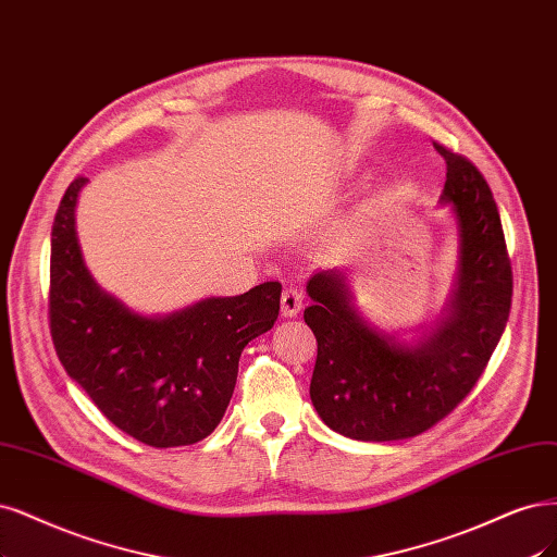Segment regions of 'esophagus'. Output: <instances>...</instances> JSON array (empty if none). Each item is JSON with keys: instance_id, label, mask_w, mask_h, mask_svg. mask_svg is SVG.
Instances as JSON below:
<instances>
[{"instance_id": "obj_1", "label": "esophagus", "mask_w": 557, "mask_h": 557, "mask_svg": "<svg viewBox=\"0 0 557 557\" xmlns=\"http://www.w3.org/2000/svg\"><path fill=\"white\" fill-rule=\"evenodd\" d=\"M301 304H304L301 290H297L295 285L283 287V293H281V313L285 318H295L301 311Z\"/></svg>"}]
</instances>
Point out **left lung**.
<instances>
[{"label":"left lung","instance_id":"left-lung-1","mask_svg":"<svg viewBox=\"0 0 557 557\" xmlns=\"http://www.w3.org/2000/svg\"><path fill=\"white\" fill-rule=\"evenodd\" d=\"M447 163L440 202L458 225V274L445 313L414 343L363 320L348 276L322 270L306 283L304 320L315 334L311 400L332 431L389 443L435 426L461 403L500 341L511 309V262L491 188L466 157L433 143Z\"/></svg>","mask_w":557,"mask_h":557}]
</instances>
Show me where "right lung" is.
Returning <instances> with one entry per match:
<instances>
[{
    "mask_svg": "<svg viewBox=\"0 0 557 557\" xmlns=\"http://www.w3.org/2000/svg\"><path fill=\"white\" fill-rule=\"evenodd\" d=\"M75 177L52 223L50 334L71 380L106 419L149 447L200 443L225 414L248 341L274 327L281 283L209 297L170 315H140L101 290L85 267Z\"/></svg>",
    "mask_w": 557,
    "mask_h": 557,
    "instance_id": "right-lung-1",
    "label": "right lung"
}]
</instances>
